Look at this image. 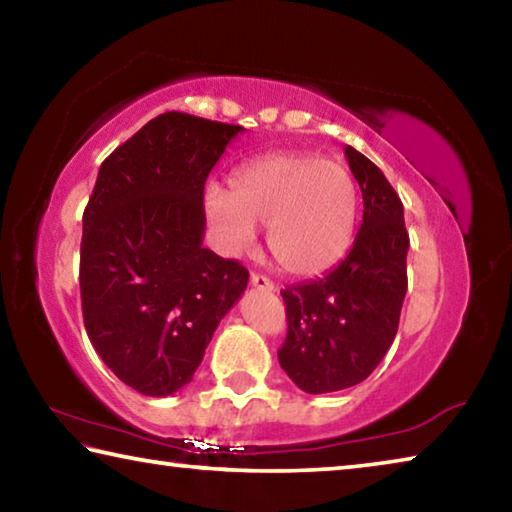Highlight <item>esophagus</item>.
Here are the masks:
<instances>
[{
  "mask_svg": "<svg viewBox=\"0 0 512 512\" xmlns=\"http://www.w3.org/2000/svg\"><path fill=\"white\" fill-rule=\"evenodd\" d=\"M250 284H253L255 289H262V291H275V284L268 280L266 275H259V273L250 275Z\"/></svg>",
  "mask_w": 512,
  "mask_h": 512,
  "instance_id": "esophagus-1",
  "label": "esophagus"
}]
</instances>
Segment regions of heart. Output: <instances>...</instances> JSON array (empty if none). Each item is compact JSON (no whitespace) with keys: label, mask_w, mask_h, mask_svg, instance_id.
<instances>
[{"label":"heart","mask_w":512,"mask_h":512,"mask_svg":"<svg viewBox=\"0 0 512 512\" xmlns=\"http://www.w3.org/2000/svg\"><path fill=\"white\" fill-rule=\"evenodd\" d=\"M205 210L232 253H246L255 228H268L273 262L293 277H314L348 253L359 189L341 162L271 153L232 173L230 194L207 192Z\"/></svg>","instance_id":"1"}]
</instances>
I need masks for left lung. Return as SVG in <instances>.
<instances>
[{
	"mask_svg": "<svg viewBox=\"0 0 512 512\" xmlns=\"http://www.w3.org/2000/svg\"><path fill=\"white\" fill-rule=\"evenodd\" d=\"M345 158L363 196V221L350 253L327 275L282 289L289 332L277 352L305 393L357 386L379 366L400 325L406 253L400 196L384 173L352 146Z\"/></svg>",
	"mask_w": 512,
	"mask_h": 512,
	"instance_id": "left-lung-1",
	"label": "left lung"
}]
</instances>
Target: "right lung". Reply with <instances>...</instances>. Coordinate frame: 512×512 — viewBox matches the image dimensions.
I'll list each match as a JSON object with an SVG mask.
<instances>
[{
    "instance_id": "right-lung-1",
    "label": "right lung",
    "mask_w": 512,
    "mask_h": 512,
    "mask_svg": "<svg viewBox=\"0 0 512 512\" xmlns=\"http://www.w3.org/2000/svg\"><path fill=\"white\" fill-rule=\"evenodd\" d=\"M235 124L164 112L103 160L83 212V323L103 363L137 393L189 384L248 284L203 248L205 180Z\"/></svg>"
}]
</instances>
